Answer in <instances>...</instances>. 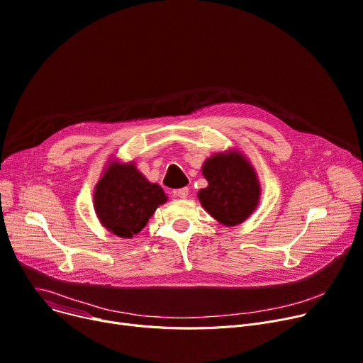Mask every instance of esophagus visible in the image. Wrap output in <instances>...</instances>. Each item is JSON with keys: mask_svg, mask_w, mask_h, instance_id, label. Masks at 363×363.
Returning <instances> with one entry per match:
<instances>
[{"mask_svg": "<svg viewBox=\"0 0 363 363\" xmlns=\"http://www.w3.org/2000/svg\"><path fill=\"white\" fill-rule=\"evenodd\" d=\"M174 196L179 198V199H186L187 194H189V189L187 187H182V189H177L173 191Z\"/></svg>", "mask_w": 363, "mask_h": 363, "instance_id": "34e87169", "label": "esophagus"}]
</instances>
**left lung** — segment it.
<instances>
[{"mask_svg": "<svg viewBox=\"0 0 363 363\" xmlns=\"http://www.w3.org/2000/svg\"><path fill=\"white\" fill-rule=\"evenodd\" d=\"M202 174L208 186L198 191V199L219 224L240 225L257 209L260 182L255 167L240 150L211 155L202 165Z\"/></svg>", "mask_w": 363, "mask_h": 363, "instance_id": "left-lung-1", "label": "left lung"}]
</instances>
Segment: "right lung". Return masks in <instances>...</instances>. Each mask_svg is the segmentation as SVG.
<instances>
[{"label": "right lung", "mask_w": 363, "mask_h": 363, "mask_svg": "<svg viewBox=\"0 0 363 363\" xmlns=\"http://www.w3.org/2000/svg\"><path fill=\"white\" fill-rule=\"evenodd\" d=\"M94 211L100 224L119 238H132L143 231L167 194L136 169L135 161H107L94 187Z\"/></svg>", "instance_id": "add662e5"}]
</instances>
